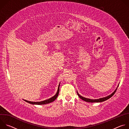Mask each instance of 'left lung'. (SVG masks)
I'll use <instances>...</instances> for the list:
<instances>
[{
    "instance_id": "obj_1",
    "label": "left lung",
    "mask_w": 129,
    "mask_h": 129,
    "mask_svg": "<svg viewBox=\"0 0 129 129\" xmlns=\"http://www.w3.org/2000/svg\"><path fill=\"white\" fill-rule=\"evenodd\" d=\"M118 87V85L117 87ZM117 87L116 88V89H115V90L113 92L112 94H110V95L107 96L105 97V98H101V99H97V100H96H96H91V99L85 98L83 97V96H82L81 95H80L78 93V92H77V93H78V96L80 97V98H81L82 100H83V101H85V102H89V103H99V102H104V101H105L108 100V99H110V98H111V97L114 94V93H115V92H116V90H117Z\"/></svg>"
}]
</instances>
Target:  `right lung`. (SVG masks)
<instances>
[{
  "instance_id": "1",
  "label": "right lung",
  "mask_w": 129,
  "mask_h": 129,
  "mask_svg": "<svg viewBox=\"0 0 129 129\" xmlns=\"http://www.w3.org/2000/svg\"><path fill=\"white\" fill-rule=\"evenodd\" d=\"M60 84L59 85V86H58V91L57 92V93L55 94L53 96H52V98L48 99V100H45V101H41V102H30V101H26V100H23L24 101L30 104H33V105H44V104H48V103H51L52 102H53L55 100H56L58 96V94H59V91H60V89H59V87H60Z\"/></svg>"
}]
</instances>
